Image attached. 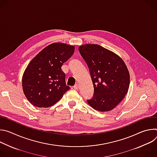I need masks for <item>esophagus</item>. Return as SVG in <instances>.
Here are the masks:
<instances>
[{"instance_id":"obj_1","label":"esophagus","mask_w":157,"mask_h":157,"mask_svg":"<svg viewBox=\"0 0 157 157\" xmlns=\"http://www.w3.org/2000/svg\"><path fill=\"white\" fill-rule=\"evenodd\" d=\"M73 87H74V89H76V90H78V87H79L78 84H76L73 86Z\"/></svg>"}]
</instances>
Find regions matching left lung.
Instances as JSON below:
<instances>
[{
  "mask_svg": "<svg viewBox=\"0 0 157 157\" xmlns=\"http://www.w3.org/2000/svg\"><path fill=\"white\" fill-rule=\"evenodd\" d=\"M94 86L89 105L101 112L111 110L124 98L130 84V75L122 59L100 45L86 44L79 47Z\"/></svg>",
  "mask_w": 157,
  "mask_h": 157,
  "instance_id": "left-lung-1",
  "label": "left lung"
}]
</instances>
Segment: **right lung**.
<instances>
[{
  "instance_id": "add662e5",
  "label": "right lung",
  "mask_w": 157,
  "mask_h": 157,
  "mask_svg": "<svg viewBox=\"0 0 157 157\" xmlns=\"http://www.w3.org/2000/svg\"><path fill=\"white\" fill-rule=\"evenodd\" d=\"M74 52V46L54 43L30 62L22 77V87L32 104L38 107L52 106L69 90L61 67Z\"/></svg>"
}]
</instances>
